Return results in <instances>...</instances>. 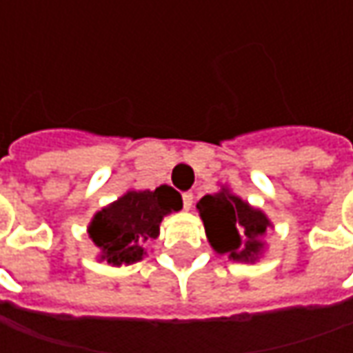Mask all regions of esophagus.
<instances>
[{
    "label": "esophagus",
    "mask_w": 353,
    "mask_h": 353,
    "mask_svg": "<svg viewBox=\"0 0 353 353\" xmlns=\"http://www.w3.org/2000/svg\"><path fill=\"white\" fill-rule=\"evenodd\" d=\"M192 202H194V194H192V192H184L183 194L184 210H190V208H192Z\"/></svg>",
    "instance_id": "obj_1"
}]
</instances>
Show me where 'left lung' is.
Wrapping results in <instances>:
<instances>
[{"label":"left lung","mask_w":353,"mask_h":353,"mask_svg":"<svg viewBox=\"0 0 353 353\" xmlns=\"http://www.w3.org/2000/svg\"><path fill=\"white\" fill-rule=\"evenodd\" d=\"M206 228V236L218 253H228L234 261H253L261 251V237L269 220L263 212L253 210L241 198L222 190L206 194L196 204Z\"/></svg>","instance_id":"8db88e82"}]
</instances>
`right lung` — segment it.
<instances>
[{
  "label": "right lung",
  "instance_id": "1",
  "mask_svg": "<svg viewBox=\"0 0 353 353\" xmlns=\"http://www.w3.org/2000/svg\"><path fill=\"white\" fill-rule=\"evenodd\" d=\"M181 208L183 198L167 184L155 190H131L94 216L90 237L108 263H135L145 253L143 243L159 236L163 216Z\"/></svg>",
  "mask_w": 353,
  "mask_h": 353
}]
</instances>
